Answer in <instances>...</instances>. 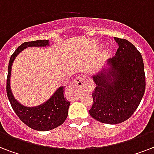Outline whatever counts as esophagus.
<instances>
[{
	"label": "esophagus",
	"instance_id": "obj_1",
	"mask_svg": "<svg viewBox=\"0 0 154 154\" xmlns=\"http://www.w3.org/2000/svg\"><path fill=\"white\" fill-rule=\"evenodd\" d=\"M85 77L84 76H79L74 80V82H72V84L70 86V89L72 90H82L83 88V85L85 84Z\"/></svg>",
	"mask_w": 154,
	"mask_h": 154
}]
</instances>
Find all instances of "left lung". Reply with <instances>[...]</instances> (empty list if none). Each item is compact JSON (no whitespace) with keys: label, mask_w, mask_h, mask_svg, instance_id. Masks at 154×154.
Here are the masks:
<instances>
[{"label":"left lung","mask_w":154,"mask_h":154,"mask_svg":"<svg viewBox=\"0 0 154 154\" xmlns=\"http://www.w3.org/2000/svg\"><path fill=\"white\" fill-rule=\"evenodd\" d=\"M116 56L110 58L111 68L93 76L96 87L89 113L104 124H117L129 119L138 107L145 90L142 56L132 43L115 37Z\"/></svg>","instance_id":"1"}]
</instances>
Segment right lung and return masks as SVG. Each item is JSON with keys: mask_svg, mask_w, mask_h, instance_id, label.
Here are the masks:
<instances>
[{"mask_svg": "<svg viewBox=\"0 0 154 154\" xmlns=\"http://www.w3.org/2000/svg\"><path fill=\"white\" fill-rule=\"evenodd\" d=\"M49 45L48 40H36L25 42L20 45L9 60L6 82V92L12 108L18 118L30 128L37 131H49L61 125L68 116L70 103L64 97V87H59L51 98L42 105L28 107L20 104L14 98L10 89L11 68L15 57L27 47H46Z\"/></svg>", "mask_w": 154, "mask_h": 154, "instance_id": "obj_1", "label": "right lung"}]
</instances>
